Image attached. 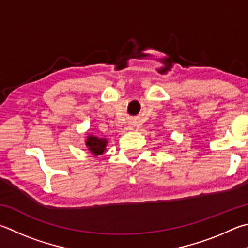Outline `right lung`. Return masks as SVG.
<instances>
[{
    "instance_id": "right-lung-1",
    "label": "right lung",
    "mask_w": 248,
    "mask_h": 248,
    "mask_svg": "<svg viewBox=\"0 0 248 248\" xmlns=\"http://www.w3.org/2000/svg\"><path fill=\"white\" fill-rule=\"evenodd\" d=\"M85 144H87L89 151L93 153L94 155H101L105 150L107 141L105 139H98L97 137L91 136L88 138Z\"/></svg>"
}]
</instances>
